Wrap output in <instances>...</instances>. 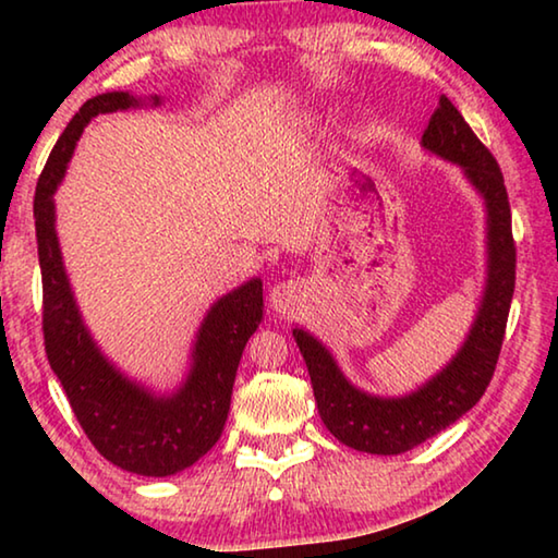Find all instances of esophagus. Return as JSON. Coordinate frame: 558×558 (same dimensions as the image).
<instances>
[{"mask_svg":"<svg viewBox=\"0 0 558 558\" xmlns=\"http://www.w3.org/2000/svg\"><path fill=\"white\" fill-rule=\"evenodd\" d=\"M298 300H300V288H298V282H292V280L278 282V286L272 288L270 295H268L270 310H272V313H278V315L290 313V310L298 305Z\"/></svg>","mask_w":558,"mask_h":558,"instance_id":"1","label":"esophagus"}]
</instances>
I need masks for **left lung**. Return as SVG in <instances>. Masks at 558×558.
Instances as JSON below:
<instances>
[{
    "instance_id": "1",
    "label": "left lung",
    "mask_w": 558,
    "mask_h": 558,
    "mask_svg": "<svg viewBox=\"0 0 558 558\" xmlns=\"http://www.w3.org/2000/svg\"><path fill=\"white\" fill-rule=\"evenodd\" d=\"M421 147L458 165L472 189L483 196L487 214L483 300L456 356L411 393L376 396L356 389L315 335L302 327L292 329L313 381L319 418L339 442L372 456H399L421 446L483 399L495 374L514 295L512 214L497 159L446 96H440L438 110L430 116Z\"/></svg>"
}]
</instances>
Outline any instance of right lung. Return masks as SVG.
<instances>
[{
	"label": "right lung",
	"instance_id": "1",
	"mask_svg": "<svg viewBox=\"0 0 558 558\" xmlns=\"http://www.w3.org/2000/svg\"><path fill=\"white\" fill-rule=\"evenodd\" d=\"M162 98H137L125 90L100 93L83 102L36 184L34 219L44 282V344L69 403L102 458L145 477H167L194 465L221 438L241 354L263 319V282L245 280L206 310L192 347L184 381L157 393L122 374L100 352L83 323L63 266L56 233L53 194L63 182L88 122L102 112L159 106Z\"/></svg>",
	"mask_w": 558,
	"mask_h": 558
}]
</instances>
